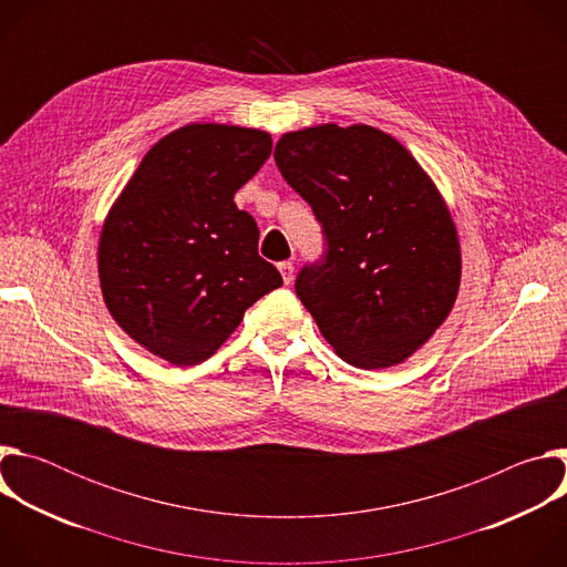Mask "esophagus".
I'll list each match as a JSON object with an SVG mask.
<instances>
[{
  "label": "esophagus",
  "instance_id": "obj_1",
  "mask_svg": "<svg viewBox=\"0 0 567 567\" xmlns=\"http://www.w3.org/2000/svg\"><path fill=\"white\" fill-rule=\"evenodd\" d=\"M278 269H280V274H282V280H285V285H291V280H293V262H280L278 265Z\"/></svg>",
  "mask_w": 567,
  "mask_h": 567
}]
</instances>
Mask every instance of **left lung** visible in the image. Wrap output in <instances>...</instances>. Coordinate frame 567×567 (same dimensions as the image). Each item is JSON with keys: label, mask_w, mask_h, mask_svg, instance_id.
<instances>
[{"label": "left lung", "mask_w": 567, "mask_h": 567, "mask_svg": "<svg viewBox=\"0 0 567 567\" xmlns=\"http://www.w3.org/2000/svg\"><path fill=\"white\" fill-rule=\"evenodd\" d=\"M274 156L328 241L296 278L320 334L354 368L403 363L446 320L462 276L457 230L433 179L370 125L287 132Z\"/></svg>", "instance_id": "1"}]
</instances>
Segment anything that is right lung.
<instances>
[{
    "label": "right lung",
    "instance_id": "add662e5",
    "mask_svg": "<svg viewBox=\"0 0 567 567\" xmlns=\"http://www.w3.org/2000/svg\"><path fill=\"white\" fill-rule=\"evenodd\" d=\"M271 134L190 123L156 141L110 208L99 278L114 320L147 352L197 365L278 289L256 219L233 195L271 154Z\"/></svg>",
    "mask_w": 567,
    "mask_h": 567
}]
</instances>
